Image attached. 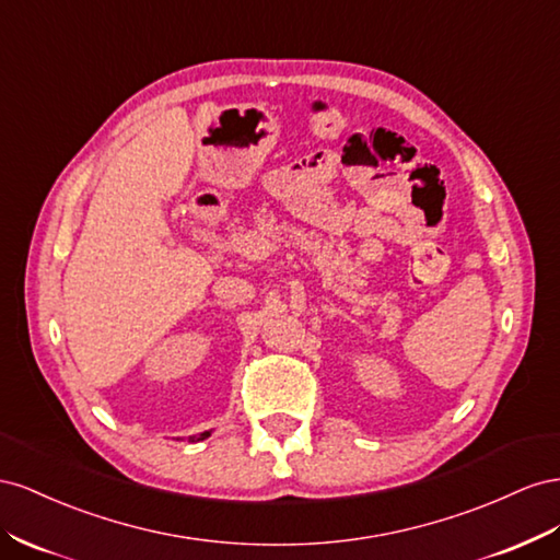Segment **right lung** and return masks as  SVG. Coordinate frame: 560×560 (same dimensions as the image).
<instances>
[{
	"instance_id": "obj_1",
	"label": "right lung",
	"mask_w": 560,
	"mask_h": 560,
	"mask_svg": "<svg viewBox=\"0 0 560 560\" xmlns=\"http://www.w3.org/2000/svg\"><path fill=\"white\" fill-rule=\"evenodd\" d=\"M211 436V431H203V434L199 436V441H203V439H209Z\"/></svg>"
}]
</instances>
